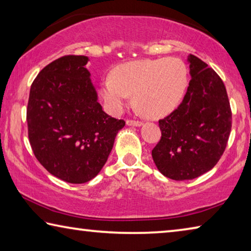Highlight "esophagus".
Segmentation results:
<instances>
[{"label":"esophagus","mask_w":251,"mask_h":251,"mask_svg":"<svg viewBox=\"0 0 251 251\" xmlns=\"http://www.w3.org/2000/svg\"><path fill=\"white\" fill-rule=\"evenodd\" d=\"M126 124L128 126H141L143 123L141 121H134V120H127Z\"/></svg>","instance_id":"esophagus-1"}]
</instances>
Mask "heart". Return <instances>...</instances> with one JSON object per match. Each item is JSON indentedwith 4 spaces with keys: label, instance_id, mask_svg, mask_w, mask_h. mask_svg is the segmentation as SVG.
Here are the masks:
<instances>
[{
    "label": "heart",
    "instance_id": "1",
    "mask_svg": "<svg viewBox=\"0 0 251 251\" xmlns=\"http://www.w3.org/2000/svg\"><path fill=\"white\" fill-rule=\"evenodd\" d=\"M188 84L185 63L177 57L145 58L124 63L101 82L100 94L108 109L118 113L133 95V103L147 117H161L175 109Z\"/></svg>",
    "mask_w": 251,
    "mask_h": 251
}]
</instances>
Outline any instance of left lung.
<instances>
[{
	"label": "left lung",
	"instance_id": "8db88e82",
	"mask_svg": "<svg viewBox=\"0 0 251 251\" xmlns=\"http://www.w3.org/2000/svg\"><path fill=\"white\" fill-rule=\"evenodd\" d=\"M192 79L180 105L160 120L161 137L151 151L158 171L174 180L197 178L215 166L226 150L231 109L225 84L195 55L188 56Z\"/></svg>",
	"mask_w": 251,
	"mask_h": 251
}]
</instances>
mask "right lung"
Wrapping results in <instances>:
<instances>
[{
    "mask_svg": "<svg viewBox=\"0 0 251 251\" xmlns=\"http://www.w3.org/2000/svg\"><path fill=\"white\" fill-rule=\"evenodd\" d=\"M87 62L83 55H66L45 66L32 83L26 109L34 155L71 184L90 181L100 172L125 126L97 101Z\"/></svg>",
    "mask_w": 251,
    "mask_h": 251,
    "instance_id": "obj_1",
    "label": "right lung"
}]
</instances>
